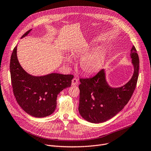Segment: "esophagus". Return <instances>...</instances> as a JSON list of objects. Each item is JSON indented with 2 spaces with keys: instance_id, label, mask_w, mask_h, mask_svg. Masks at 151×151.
<instances>
[{
  "instance_id": "34e87169",
  "label": "esophagus",
  "mask_w": 151,
  "mask_h": 151,
  "mask_svg": "<svg viewBox=\"0 0 151 151\" xmlns=\"http://www.w3.org/2000/svg\"><path fill=\"white\" fill-rule=\"evenodd\" d=\"M78 84V80L76 78H74L72 81V85L74 86H76Z\"/></svg>"
}]
</instances>
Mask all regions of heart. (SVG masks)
<instances>
[{
    "instance_id": "heart-1",
    "label": "heart",
    "mask_w": 151,
    "mask_h": 151,
    "mask_svg": "<svg viewBox=\"0 0 151 151\" xmlns=\"http://www.w3.org/2000/svg\"><path fill=\"white\" fill-rule=\"evenodd\" d=\"M87 52V50L78 49L73 53V57L83 56ZM107 53L106 50L104 48L96 49L81 59L79 65L85 74L91 75L98 73L104 65ZM65 61L67 63H71L72 60L70 57H66Z\"/></svg>"
}]
</instances>
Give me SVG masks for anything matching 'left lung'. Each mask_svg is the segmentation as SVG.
I'll list each match as a JSON object with an SVG mask.
<instances>
[{"mask_svg": "<svg viewBox=\"0 0 151 151\" xmlns=\"http://www.w3.org/2000/svg\"><path fill=\"white\" fill-rule=\"evenodd\" d=\"M130 57L134 72L130 80L122 86L114 87L106 80L105 69L91 78L80 79L78 110L86 120L99 123L113 118L125 107L131 99L137 82L139 58L134 46Z\"/></svg>", "mask_w": 151, "mask_h": 151, "instance_id": "8db88e82", "label": "left lung"}]
</instances>
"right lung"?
<instances>
[{"label": "right lung", "instance_id": "add662e5", "mask_svg": "<svg viewBox=\"0 0 151 151\" xmlns=\"http://www.w3.org/2000/svg\"><path fill=\"white\" fill-rule=\"evenodd\" d=\"M29 29L21 38L28 35ZM17 46L14 49L10 60V73L13 93L20 106L35 117H45L52 114L57 106L58 94L70 87L72 75L51 73L43 76H34L26 72L20 64L17 55Z\"/></svg>", "mask_w": 151, "mask_h": 151}]
</instances>
